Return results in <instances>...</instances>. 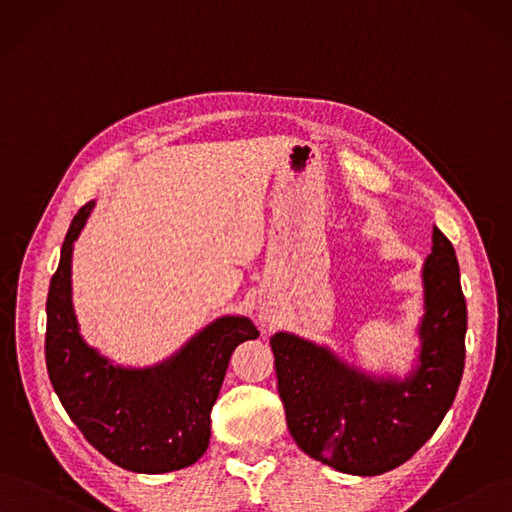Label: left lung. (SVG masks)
Segmentation results:
<instances>
[{
  "instance_id": "obj_1",
  "label": "left lung",
  "mask_w": 512,
  "mask_h": 512,
  "mask_svg": "<svg viewBox=\"0 0 512 512\" xmlns=\"http://www.w3.org/2000/svg\"><path fill=\"white\" fill-rule=\"evenodd\" d=\"M420 365L407 380H375L291 333L270 344L291 437L339 472L375 477L407 462L443 422L466 356V299L451 242L432 232L424 263Z\"/></svg>"
}]
</instances>
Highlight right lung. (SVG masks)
I'll list each match as a JSON object with an SVG mask.
<instances>
[{
  "label": "right lung",
  "mask_w": 512,
  "mask_h": 512,
  "mask_svg": "<svg viewBox=\"0 0 512 512\" xmlns=\"http://www.w3.org/2000/svg\"><path fill=\"white\" fill-rule=\"evenodd\" d=\"M73 217L46 301V367L52 388L86 441L120 468L145 475L194 464L211 439V409L238 344L259 337L244 316H223L166 363L113 367L86 346L71 306L73 242L92 211Z\"/></svg>",
  "instance_id": "obj_1"
}]
</instances>
